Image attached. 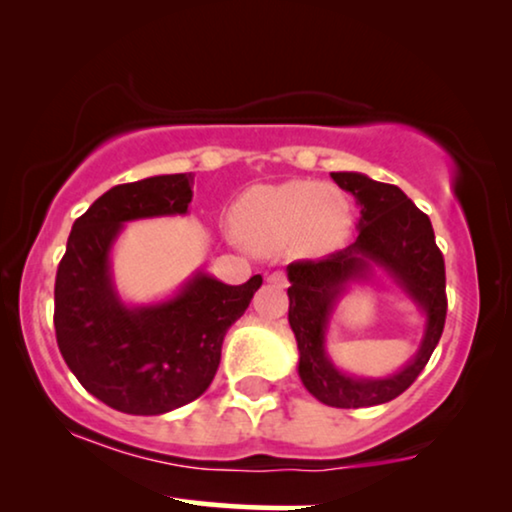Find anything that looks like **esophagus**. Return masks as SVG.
Segmentation results:
<instances>
[{
    "mask_svg": "<svg viewBox=\"0 0 512 512\" xmlns=\"http://www.w3.org/2000/svg\"><path fill=\"white\" fill-rule=\"evenodd\" d=\"M268 282L275 284V286H286V275H284V272H270Z\"/></svg>",
    "mask_w": 512,
    "mask_h": 512,
    "instance_id": "34e87169",
    "label": "esophagus"
}]
</instances>
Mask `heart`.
Masks as SVG:
<instances>
[{
  "label": "heart",
  "mask_w": 512,
  "mask_h": 512,
  "mask_svg": "<svg viewBox=\"0 0 512 512\" xmlns=\"http://www.w3.org/2000/svg\"><path fill=\"white\" fill-rule=\"evenodd\" d=\"M233 219L242 240L261 254L289 247L319 254L345 237L352 209L340 188L300 179L249 188L237 200Z\"/></svg>",
  "instance_id": "b5f03b06"
}]
</instances>
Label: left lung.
<instances>
[{
	"instance_id": "left-lung-1",
	"label": "left lung",
	"mask_w": 512,
	"mask_h": 512,
	"mask_svg": "<svg viewBox=\"0 0 512 512\" xmlns=\"http://www.w3.org/2000/svg\"><path fill=\"white\" fill-rule=\"evenodd\" d=\"M359 205V237L347 249L286 268L289 324L298 342V375L317 401L331 408H368L401 396L436 349L445 326V261L431 221L398 186L361 172H331ZM384 274L425 317V333L413 359L396 374L352 376L327 356V331L339 300L354 283Z\"/></svg>"
}]
</instances>
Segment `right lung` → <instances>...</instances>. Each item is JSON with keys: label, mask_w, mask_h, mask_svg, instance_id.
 Instances as JSON below:
<instances>
[{"label": "right lung", "mask_w": 512, "mask_h": 512, "mask_svg": "<svg viewBox=\"0 0 512 512\" xmlns=\"http://www.w3.org/2000/svg\"><path fill=\"white\" fill-rule=\"evenodd\" d=\"M193 174H158L109 188L74 221L55 277V338L83 389L125 415H165L212 384L228 328L263 284L195 270L172 296L125 303L111 251L125 223L184 216Z\"/></svg>", "instance_id": "obj_1"}]
</instances>
